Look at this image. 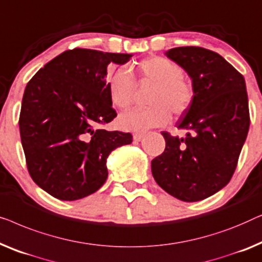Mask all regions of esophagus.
<instances>
[{
	"label": "esophagus",
	"mask_w": 262,
	"mask_h": 262,
	"mask_svg": "<svg viewBox=\"0 0 262 262\" xmlns=\"http://www.w3.org/2000/svg\"><path fill=\"white\" fill-rule=\"evenodd\" d=\"M142 138H143L142 133H136V134L133 135V139H134V141H141Z\"/></svg>",
	"instance_id": "1"
}]
</instances>
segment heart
Returning a JSON list of instances; mask_svg holds the SVG:
<instances>
[{
    "label": "heart",
    "instance_id": "b5f03b06",
    "mask_svg": "<svg viewBox=\"0 0 262 262\" xmlns=\"http://www.w3.org/2000/svg\"><path fill=\"white\" fill-rule=\"evenodd\" d=\"M138 73L143 82L156 85L149 99L153 106L123 113L117 120L121 129L138 133L164 126L171 119V112L180 115L190 108L194 97L193 86L183 78V69L177 62L164 57H150L140 62ZM108 91L114 106L127 109L134 97L135 82L126 70L117 69L109 73Z\"/></svg>",
    "mask_w": 262,
    "mask_h": 262
}]
</instances>
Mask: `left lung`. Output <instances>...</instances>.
Instances as JSON below:
<instances>
[{"mask_svg": "<svg viewBox=\"0 0 262 262\" xmlns=\"http://www.w3.org/2000/svg\"><path fill=\"white\" fill-rule=\"evenodd\" d=\"M165 56L189 75L194 97L178 123L186 138L161 133L166 148L152 160V174L171 196L198 202L223 189L236 168L249 129L246 82L210 50L176 47Z\"/></svg>", "mask_w": 262, "mask_h": 262, "instance_id": "obj_1", "label": "left lung"}]
</instances>
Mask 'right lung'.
<instances>
[{"mask_svg":"<svg viewBox=\"0 0 262 262\" xmlns=\"http://www.w3.org/2000/svg\"><path fill=\"white\" fill-rule=\"evenodd\" d=\"M132 57L70 50L28 82L19 121L21 143L32 179L51 196L77 201L96 192L108 178L109 154L132 143L129 133L99 128L116 117L106 68Z\"/></svg>","mask_w":262,"mask_h":262,"instance_id":"1","label":"right lung"}]
</instances>
